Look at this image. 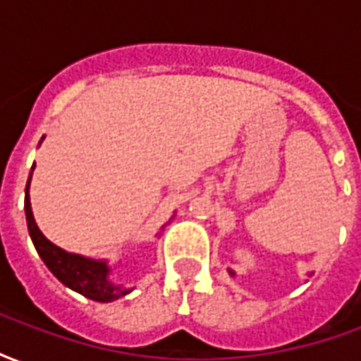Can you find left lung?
Returning <instances> with one entry per match:
<instances>
[{"instance_id": "left-lung-1", "label": "left lung", "mask_w": 361, "mask_h": 361, "mask_svg": "<svg viewBox=\"0 0 361 361\" xmlns=\"http://www.w3.org/2000/svg\"><path fill=\"white\" fill-rule=\"evenodd\" d=\"M230 274H234V272H232V271H230Z\"/></svg>"}]
</instances>
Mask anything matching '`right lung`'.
Returning a JSON list of instances; mask_svg holds the SVG:
<instances>
[{
  "instance_id": "obj_1",
  "label": "right lung",
  "mask_w": 361,
  "mask_h": 361,
  "mask_svg": "<svg viewBox=\"0 0 361 361\" xmlns=\"http://www.w3.org/2000/svg\"><path fill=\"white\" fill-rule=\"evenodd\" d=\"M32 170H35V166H32ZM32 170H30L27 189H25V212H27L28 234H30V240L35 243L38 255L44 261V265L50 269L51 274L61 284H66L67 288H71V290L79 292V294L89 298V300H94V302H114V300L129 294L131 288L114 284L108 279L110 267H108L106 261H96V259L82 257V255H77V253H69V251L54 245L40 232V228L36 226L35 214H32V209H30V197H28Z\"/></svg>"
}]
</instances>
